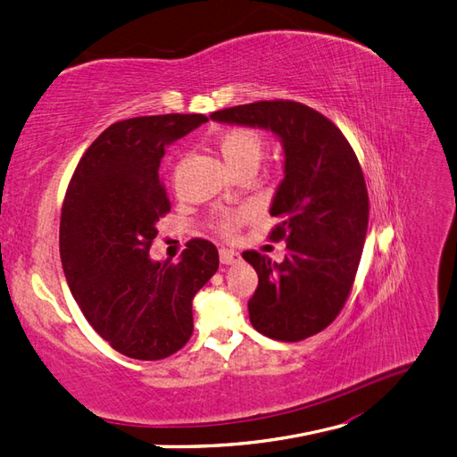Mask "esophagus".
Segmentation results:
<instances>
[{
    "label": "esophagus",
    "instance_id": "1",
    "mask_svg": "<svg viewBox=\"0 0 457 457\" xmlns=\"http://www.w3.org/2000/svg\"><path fill=\"white\" fill-rule=\"evenodd\" d=\"M220 261L224 264H236L241 261V254L233 249H220Z\"/></svg>",
    "mask_w": 457,
    "mask_h": 457
}]
</instances>
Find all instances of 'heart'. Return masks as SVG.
I'll use <instances>...</instances> for the list:
<instances>
[{"label":"heart","instance_id":"1","mask_svg":"<svg viewBox=\"0 0 457 457\" xmlns=\"http://www.w3.org/2000/svg\"><path fill=\"white\" fill-rule=\"evenodd\" d=\"M220 152L228 166L237 171L241 168H256L262 158V137L253 129H231L220 138ZM247 210H226L218 214V229L231 231L247 220Z\"/></svg>","mask_w":457,"mask_h":457}]
</instances>
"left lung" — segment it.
<instances>
[{"instance_id":"1","label":"left lung","mask_w":457,"mask_h":457,"mask_svg":"<svg viewBox=\"0 0 457 457\" xmlns=\"http://www.w3.org/2000/svg\"><path fill=\"white\" fill-rule=\"evenodd\" d=\"M228 125L270 131L284 148V179L272 196L286 239L282 262L247 251L259 274L249 301L254 330L279 342H299L324 330L353 286L369 226V195L353 148L330 120L299 102L245 104L210 115Z\"/></svg>"}]
</instances>
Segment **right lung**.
Instances as JSON below:
<instances>
[{
  "label": "right lung",
  "instance_id": "1",
  "mask_svg": "<svg viewBox=\"0 0 457 457\" xmlns=\"http://www.w3.org/2000/svg\"><path fill=\"white\" fill-rule=\"evenodd\" d=\"M204 121L203 113H168L113 123L69 183L60 226L69 289L92 328L131 359H163L189 342L193 297L220 266L206 239L187 243L178 264L148 254L170 212L160 160Z\"/></svg>",
  "mask_w": 457,
  "mask_h": 457
}]
</instances>
